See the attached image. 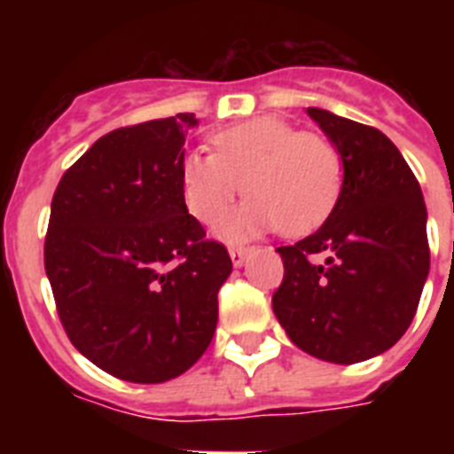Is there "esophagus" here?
<instances>
[{
    "mask_svg": "<svg viewBox=\"0 0 454 454\" xmlns=\"http://www.w3.org/2000/svg\"><path fill=\"white\" fill-rule=\"evenodd\" d=\"M231 252V259H233L235 266H242L245 263V259H247L249 254V247H242V245H233V247L228 249Z\"/></svg>",
    "mask_w": 454,
    "mask_h": 454,
    "instance_id": "esophagus-1",
    "label": "esophagus"
}]
</instances>
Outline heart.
<instances>
[{"instance_id":"b5f03b06","label":"heart","mask_w":454,"mask_h":454,"mask_svg":"<svg viewBox=\"0 0 454 454\" xmlns=\"http://www.w3.org/2000/svg\"><path fill=\"white\" fill-rule=\"evenodd\" d=\"M214 153L191 151L178 164L185 209L205 226L226 214L245 188L249 198L223 226L231 238L276 228L297 238L323 226L344 192V157L320 131L263 115L214 131Z\"/></svg>"}]
</instances>
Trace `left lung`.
Wrapping results in <instances>:
<instances>
[{
	"label": "left lung",
	"instance_id": "8db88e82",
	"mask_svg": "<svg viewBox=\"0 0 454 454\" xmlns=\"http://www.w3.org/2000/svg\"><path fill=\"white\" fill-rule=\"evenodd\" d=\"M309 115L344 157V192L316 233L278 247L273 313L301 351L351 365L391 348L415 317L431 262L427 207L380 129L320 108Z\"/></svg>",
	"mask_w": 454,
	"mask_h": 454
}]
</instances>
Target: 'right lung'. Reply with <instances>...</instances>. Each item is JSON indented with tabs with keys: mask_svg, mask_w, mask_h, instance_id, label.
Segmentation results:
<instances>
[{
	"mask_svg": "<svg viewBox=\"0 0 454 454\" xmlns=\"http://www.w3.org/2000/svg\"><path fill=\"white\" fill-rule=\"evenodd\" d=\"M191 113L120 127L60 176L44 240L56 310L77 351L117 380L160 384L207 351L228 249L188 214L178 164Z\"/></svg>",
	"mask_w": 454,
	"mask_h": 454,
	"instance_id": "1",
	"label": "right lung"
}]
</instances>
